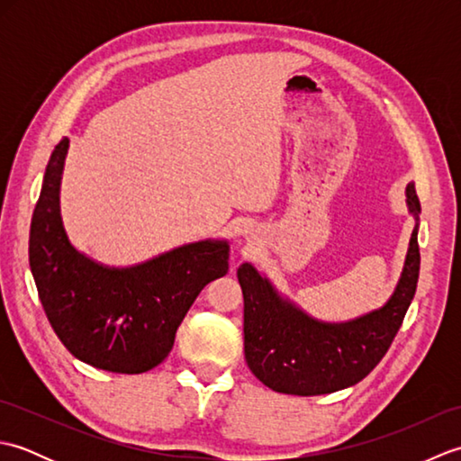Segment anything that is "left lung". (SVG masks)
<instances>
[{"instance_id":"8db88e82","label":"left lung","mask_w":461,"mask_h":461,"mask_svg":"<svg viewBox=\"0 0 461 461\" xmlns=\"http://www.w3.org/2000/svg\"><path fill=\"white\" fill-rule=\"evenodd\" d=\"M406 202L416 218L406 263L394 295L378 311L348 322H321L283 299L258 269L243 263V348L249 370L267 388L283 394H330L357 384L393 345L420 276V200L408 184Z\"/></svg>"}]
</instances>
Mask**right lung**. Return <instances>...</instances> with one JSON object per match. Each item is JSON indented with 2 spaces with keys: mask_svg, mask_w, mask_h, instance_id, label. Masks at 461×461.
Returning a JSON list of instances; mask_svg holds the SVG:
<instances>
[{
  "mask_svg": "<svg viewBox=\"0 0 461 461\" xmlns=\"http://www.w3.org/2000/svg\"><path fill=\"white\" fill-rule=\"evenodd\" d=\"M68 139L55 146L29 230V266L55 335L75 358L122 375L158 366L185 312L230 267L228 241H198L140 266L104 267L68 241L59 208Z\"/></svg>",
  "mask_w": 461,
  "mask_h": 461,
  "instance_id": "add662e5",
  "label": "right lung"
}]
</instances>
